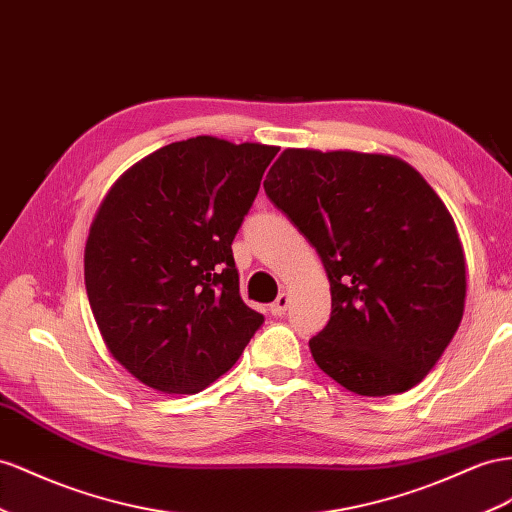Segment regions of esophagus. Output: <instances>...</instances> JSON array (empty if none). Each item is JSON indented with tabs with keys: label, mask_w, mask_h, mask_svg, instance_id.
I'll use <instances>...</instances> for the list:
<instances>
[{
	"label": "esophagus",
	"mask_w": 512,
	"mask_h": 512,
	"mask_svg": "<svg viewBox=\"0 0 512 512\" xmlns=\"http://www.w3.org/2000/svg\"><path fill=\"white\" fill-rule=\"evenodd\" d=\"M288 306H290V297L286 295V293H280L278 295V299H275L271 306H269V312L273 314V316H282L286 310H288Z\"/></svg>",
	"instance_id": "obj_1"
}]
</instances>
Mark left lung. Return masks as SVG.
I'll return each instance as SVG.
<instances>
[{
  "label": "left lung",
  "mask_w": 512,
  "mask_h": 512,
  "mask_svg": "<svg viewBox=\"0 0 512 512\" xmlns=\"http://www.w3.org/2000/svg\"><path fill=\"white\" fill-rule=\"evenodd\" d=\"M269 200L319 252L331 316L310 340L319 368L359 396L411 390L465 308V256L444 202L390 155L288 148Z\"/></svg>",
  "instance_id": "8db88e82"
}]
</instances>
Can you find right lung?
I'll list each match as a JSON object with an SVG mask.
<instances>
[{
    "mask_svg": "<svg viewBox=\"0 0 512 512\" xmlns=\"http://www.w3.org/2000/svg\"><path fill=\"white\" fill-rule=\"evenodd\" d=\"M278 150L191 137L105 196L84 256L90 308L109 353L148 388H209L265 323L241 299L232 241Z\"/></svg>",
    "mask_w": 512,
    "mask_h": 512,
    "instance_id": "obj_1",
    "label": "right lung"
}]
</instances>
